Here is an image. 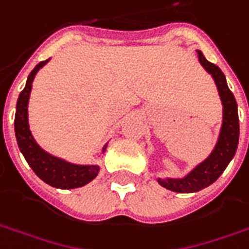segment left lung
<instances>
[{"label":"left lung","mask_w":249,"mask_h":249,"mask_svg":"<svg viewBox=\"0 0 249 249\" xmlns=\"http://www.w3.org/2000/svg\"><path fill=\"white\" fill-rule=\"evenodd\" d=\"M196 53L201 65L205 68L206 72L212 74L216 83L220 100L223 104V123L215 149L204 162H201L183 178H158L160 186L175 193H196L215 183L225 172L230 160L234 158L238 145L240 123L234 95L227 86L223 72L216 65L206 61L201 51Z\"/></svg>","instance_id":"8db88e82"}]
</instances>
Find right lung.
Listing matches in <instances>:
<instances>
[{"label": "right lung", "instance_id": "add662e5", "mask_svg": "<svg viewBox=\"0 0 249 249\" xmlns=\"http://www.w3.org/2000/svg\"><path fill=\"white\" fill-rule=\"evenodd\" d=\"M47 61L40 62L33 71L30 72L26 86L19 94L18 104H16V115H15V134L16 141L20 152L23 154L24 159L27 160L29 166L33 169V172L50 186L69 190V188H77V187L86 186L94 180L98 172L100 166L97 165H74L69 163L63 159L56 158L45 152L40 148V145L36 142V140L32 136V131L29 129V119H27V105L30 98V91L33 84L36 73L43 68ZM107 145L104 147V151Z\"/></svg>", "mask_w": 249, "mask_h": 249}]
</instances>
